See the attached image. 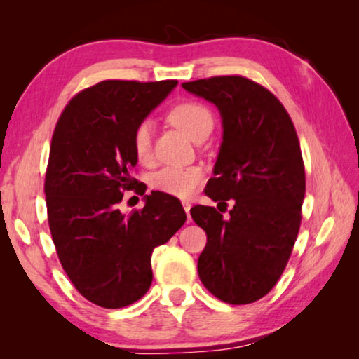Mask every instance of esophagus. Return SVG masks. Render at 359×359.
<instances>
[{"label":"esophagus","instance_id":"34e87169","mask_svg":"<svg viewBox=\"0 0 359 359\" xmlns=\"http://www.w3.org/2000/svg\"><path fill=\"white\" fill-rule=\"evenodd\" d=\"M182 205H184L188 220H190V208H191V203H190V201H182Z\"/></svg>","mask_w":359,"mask_h":359}]
</instances>
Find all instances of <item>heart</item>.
I'll return each instance as SVG.
<instances>
[{
    "instance_id": "heart-1",
    "label": "heart",
    "mask_w": 359,
    "mask_h": 359,
    "mask_svg": "<svg viewBox=\"0 0 359 359\" xmlns=\"http://www.w3.org/2000/svg\"><path fill=\"white\" fill-rule=\"evenodd\" d=\"M168 121L179 128L185 136L196 141L212 128V114L208 106L198 101H184L172 106L168 112ZM131 145L139 163L147 165L151 161V126L147 120L139 123L133 131ZM204 179L203 169L198 166L174 168L166 166L150 177V187L155 191L171 194L175 198H190L198 190Z\"/></svg>"
}]
</instances>
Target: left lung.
Returning a JSON list of instances; mask_svg holds the SVG:
<instances>
[{
    "label": "left lung",
    "mask_w": 359,
    "mask_h": 359,
    "mask_svg": "<svg viewBox=\"0 0 359 359\" xmlns=\"http://www.w3.org/2000/svg\"><path fill=\"white\" fill-rule=\"evenodd\" d=\"M218 107L223 142L204 193L228 208L193 205L208 234L198 259L205 288L223 302L250 304L276 287L299 233L306 171L293 120L274 93L244 76L182 83ZM223 210V212H224Z\"/></svg>",
    "instance_id": "8db88e82"
}]
</instances>
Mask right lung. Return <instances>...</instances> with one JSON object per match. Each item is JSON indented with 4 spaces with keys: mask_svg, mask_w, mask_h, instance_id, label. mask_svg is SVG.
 <instances>
[{
    "mask_svg": "<svg viewBox=\"0 0 359 359\" xmlns=\"http://www.w3.org/2000/svg\"><path fill=\"white\" fill-rule=\"evenodd\" d=\"M177 81H102L83 88L55 125L46 171L47 220L60 263L85 299L120 309L147 293L151 252L185 223L180 201L155 191L123 215V193L144 194L131 177L133 131Z\"/></svg>",
    "mask_w": 359,
    "mask_h": 359,
    "instance_id": "obj_1",
    "label": "right lung"
}]
</instances>
